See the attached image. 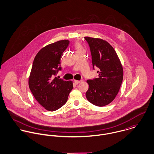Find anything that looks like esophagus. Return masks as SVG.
Returning <instances> with one entry per match:
<instances>
[{"instance_id": "34e87169", "label": "esophagus", "mask_w": 154, "mask_h": 154, "mask_svg": "<svg viewBox=\"0 0 154 154\" xmlns=\"http://www.w3.org/2000/svg\"><path fill=\"white\" fill-rule=\"evenodd\" d=\"M74 82H75V83L76 84H79V83L81 82V81H77V80H75V81H74Z\"/></svg>"}]
</instances>
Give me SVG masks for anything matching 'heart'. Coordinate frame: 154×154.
<instances>
[{
    "instance_id": "heart-1",
    "label": "heart",
    "mask_w": 154,
    "mask_h": 154,
    "mask_svg": "<svg viewBox=\"0 0 154 154\" xmlns=\"http://www.w3.org/2000/svg\"><path fill=\"white\" fill-rule=\"evenodd\" d=\"M75 48H76L77 50H82V47L81 46V45L79 44V43H76L75 44Z\"/></svg>"
}]
</instances>
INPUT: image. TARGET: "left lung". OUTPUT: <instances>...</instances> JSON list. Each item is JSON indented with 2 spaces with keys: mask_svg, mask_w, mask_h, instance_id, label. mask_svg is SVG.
<instances>
[{
  "mask_svg": "<svg viewBox=\"0 0 154 154\" xmlns=\"http://www.w3.org/2000/svg\"><path fill=\"white\" fill-rule=\"evenodd\" d=\"M84 38L90 48L93 69L94 67L99 69L98 78L87 81L89 88L86 97L92 104L105 106L114 100L119 91L123 78V67L108 42L100 38Z\"/></svg>",
  "mask_w": 154,
  "mask_h": 154,
  "instance_id": "obj_1",
  "label": "left lung"
}]
</instances>
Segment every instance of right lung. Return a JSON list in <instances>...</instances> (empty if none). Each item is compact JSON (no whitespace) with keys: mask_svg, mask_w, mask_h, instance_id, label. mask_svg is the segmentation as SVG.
<instances>
[{"mask_svg":"<svg viewBox=\"0 0 154 154\" xmlns=\"http://www.w3.org/2000/svg\"><path fill=\"white\" fill-rule=\"evenodd\" d=\"M69 44L65 40L48 44L38 51L33 62L29 87L39 104L50 111L66 104L73 87L72 81L56 77L62 70L60 59Z\"/></svg>","mask_w":154,"mask_h":154,"instance_id":"obj_1","label":"right lung"}]
</instances>
